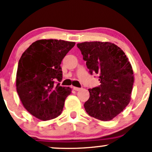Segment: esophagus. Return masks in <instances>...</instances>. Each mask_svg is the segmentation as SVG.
I'll use <instances>...</instances> for the list:
<instances>
[{
    "mask_svg": "<svg viewBox=\"0 0 152 152\" xmlns=\"http://www.w3.org/2000/svg\"><path fill=\"white\" fill-rule=\"evenodd\" d=\"M74 90L76 91H78L81 90V88H78V87H74Z\"/></svg>",
    "mask_w": 152,
    "mask_h": 152,
    "instance_id": "1",
    "label": "esophagus"
}]
</instances>
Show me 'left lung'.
<instances>
[{
    "label": "left lung",
    "instance_id": "1",
    "mask_svg": "<svg viewBox=\"0 0 152 152\" xmlns=\"http://www.w3.org/2000/svg\"><path fill=\"white\" fill-rule=\"evenodd\" d=\"M91 74L99 76L100 86L89 88L84 108L89 116L108 121L116 117L131 100L134 72L124 52L110 42L78 43Z\"/></svg>",
    "mask_w": 152,
    "mask_h": 152
}]
</instances>
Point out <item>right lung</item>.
I'll return each mask as SVG.
<instances>
[{"label": "right lung", "mask_w": 152, "mask_h": 152, "mask_svg": "<svg viewBox=\"0 0 152 152\" xmlns=\"http://www.w3.org/2000/svg\"><path fill=\"white\" fill-rule=\"evenodd\" d=\"M75 42L56 39L35 41L22 54L16 74V90L24 108L42 121L61 114L69 87L62 80L61 64Z\"/></svg>", "instance_id": "obj_1"}]
</instances>
